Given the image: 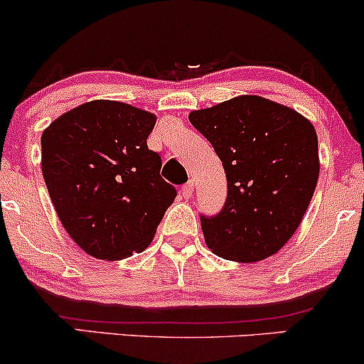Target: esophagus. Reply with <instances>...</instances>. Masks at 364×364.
<instances>
[{
    "mask_svg": "<svg viewBox=\"0 0 364 364\" xmlns=\"http://www.w3.org/2000/svg\"><path fill=\"white\" fill-rule=\"evenodd\" d=\"M179 193H181L183 198H191L193 196V181H188L186 185H183Z\"/></svg>",
    "mask_w": 364,
    "mask_h": 364,
    "instance_id": "obj_1",
    "label": "esophagus"
}]
</instances>
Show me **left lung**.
I'll use <instances>...</instances> for the list:
<instances>
[{"label": "left lung", "instance_id": "1", "mask_svg": "<svg viewBox=\"0 0 364 364\" xmlns=\"http://www.w3.org/2000/svg\"><path fill=\"white\" fill-rule=\"evenodd\" d=\"M188 118L210 141L228 178L223 210L200 215L207 246L236 262L277 253L301 224L318 181L313 124L258 95H240Z\"/></svg>", "mask_w": 364, "mask_h": 364}]
</instances>
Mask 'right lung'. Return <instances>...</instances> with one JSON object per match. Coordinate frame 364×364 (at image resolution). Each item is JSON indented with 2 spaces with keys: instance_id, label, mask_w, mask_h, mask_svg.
Listing matches in <instances>:
<instances>
[{
  "instance_id": "add662e5",
  "label": "right lung",
  "mask_w": 364,
  "mask_h": 364,
  "mask_svg": "<svg viewBox=\"0 0 364 364\" xmlns=\"http://www.w3.org/2000/svg\"><path fill=\"white\" fill-rule=\"evenodd\" d=\"M152 112L90 101L54 119L41 136L43 176L63 228L85 253L121 260L150 245L176 188L149 150Z\"/></svg>"
}]
</instances>
